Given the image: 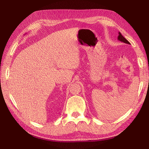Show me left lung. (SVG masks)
I'll return each instance as SVG.
<instances>
[{
  "instance_id": "obj_1",
  "label": "left lung",
  "mask_w": 149,
  "mask_h": 149,
  "mask_svg": "<svg viewBox=\"0 0 149 149\" xmlns=\"http://www.w3.org/2000/svg\"><path fill=\"white\" fill-rule=\"evenodd\" d=\"M118 40H119V41L122 42L126 43V44H130V43L128 42V40H126V39L123 37V36L122 35V34H121L120 32H119V35H118Z\"/></svg>"
}]
</instances>
